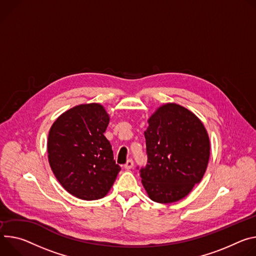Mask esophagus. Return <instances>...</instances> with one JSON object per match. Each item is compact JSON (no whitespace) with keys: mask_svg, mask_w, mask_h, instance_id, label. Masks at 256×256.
Masks as SVG:
<instances>
[{"mask_svg":"<svg viewBox=\"0 0 256 256\" xmlns=\"http://www.w3.org/2000/svg\"><path fill=\"white\" fill-rule=\"evenodd\" d=\"M133 164H134L133 160H128L126 162V164H124V168H125L126 170H130V168L133 166Z\"/></svg>","mask_w":256,"mask_h":256,"instance_id":"1","label":"esophagus"}]
</instances>
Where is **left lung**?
I'll use <instances>...</instances> for the list:
<instances>
[{"instance_id":"obj_1","label":"left lung","mask_w":256,"mask_h":256,"mask_svg":"<svg viewBox=\"0 0 256 256\" xmlns=\"http://www.w3.org/2000/svg\"><path fill=\"white\" fill-rule=\"evenodd\" d=\"M144 136L148 164L139 174L150 200H182L202 181L208 164L210 139L204 124L187 108L166 104L150 117Z\"/></svg>"}]
</instances>
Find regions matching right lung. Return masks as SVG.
Instances as JSON below:
<instances>
[{
  "label": "right lung",
  "instance_id": "right-lung-1",
  "mask_svg": "<svg viewBox=\"0 0 256 256\" xmlns=\"http://www.w3.org/2000/svg\"><path fill=\"white\" fill-rule=\"evenodd\" d=\"M108 121L102 106L80 104L62 114L50 130L52 171L65 190L80 200L106 196L121 170L104 135Z\"/></svg>",
  "mask_w": 256,
  "mask_h": 256
}]
</instances>
